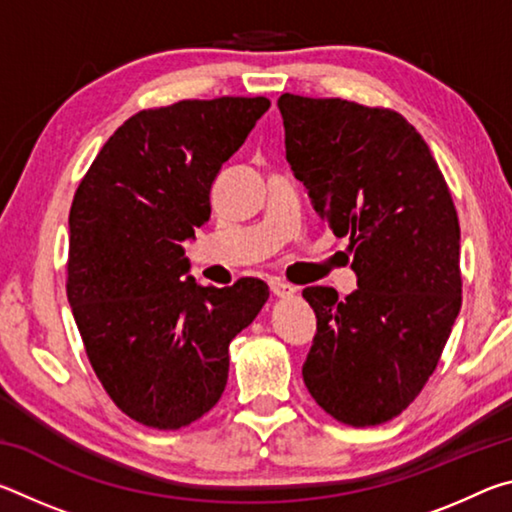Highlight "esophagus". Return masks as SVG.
<instances>
[{"label": "esophagus", "mask_w": 512, "mask_h": 512, "mask_svg": "<svg viewBox=\"0 0 512 512\" xmlns=\"http://www.w3.org/2000/svg\"><path fill=\"white\" fill-rule=\"evenodd\" d=\"M268 287H271V293L277 298H291L293 293H296V289H293L291 284L277 280V277H271V280H268Z\"/></svg>", "instance_id": "obj_1"}]
</instances>
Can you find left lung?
Masks as SVG:
<instances>
[{
    "label": "left lung",
    "mask_w": 512,
    "mask_h": 512,
    "mask_svg": "<svg viewBox=\"0 0 512 512\" xmlns=\"http://www.w3.org/2000/svg\"><path fill=\"white\" fill-rule=\"evenodd\" d=\"M293 176L336 237H350L357 289L307 287L316 336L302 366L339 422L375 427L436 370L461 311V228L443 173L402 115L343 99L282 94Z\"/></svg>",
    "instance_id": "1"
}]
</instances>
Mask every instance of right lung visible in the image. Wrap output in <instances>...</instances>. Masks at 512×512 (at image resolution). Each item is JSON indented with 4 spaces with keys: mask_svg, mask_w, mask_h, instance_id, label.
Listing matches in <instances>:
<instances>
[{
    "mask_svg": "<svg viewBox=\"0 0 512 512\" xmlns=\"http://www.w3.org/2000/svg\"><path fill=\"white\" fill-rule=\"evenodd\" d=\"M271 108L266 97L178 101L126 119L69 210L67 300L85 352L128 418L180 429L219 402L228 348L266 282L201 287L183 244L210 221V189Z\"/></svg>",
    "mask_w": 512,
    "mask_h": 512,
    "instance_id": "add662e5",
    "label": "right lung"
}]
</instances>
